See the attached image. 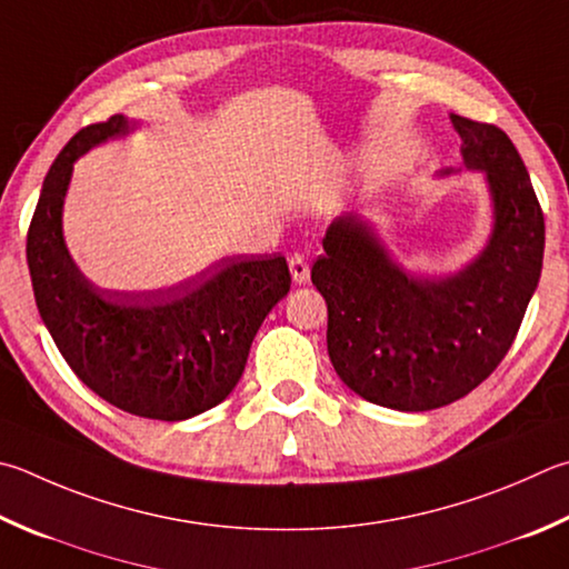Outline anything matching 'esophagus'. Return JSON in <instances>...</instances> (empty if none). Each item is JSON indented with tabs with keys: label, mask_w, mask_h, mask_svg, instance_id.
<instances>
[{
	"label": "esophagus",
	"mask_w": 569,
	"mask_h": 569,
	"mask_svg": "<svg viewBox=\"0 0 569 569\" xmlns=\"http://www.w3.org/2000/svg\"><path fill=\"white\" fill-rule=\"evenodd\" d=\"M288 266H291V276L298 286L308 283V278H311V266H308V261L301 253H293L288 258Z\"/></svg>",
	"instance_id": "1"
}]
</instances>
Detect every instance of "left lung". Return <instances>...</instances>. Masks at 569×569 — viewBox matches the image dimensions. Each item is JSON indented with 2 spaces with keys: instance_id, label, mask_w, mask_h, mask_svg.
Instances as JSON below:
<instances>
[{
  "instance_id": "obj_1",
  "label": "left lung",
  "mask_w": 569,
  "mask_h": 569,
  "mask_svg": "<svg viewBox=\"0 0 569 569\" xmlns=\"http://www.w3.org/2000/svg\"><path fill=\"white\" fill-rule=\"evenodd\" d=\"M450 121L465 169L488 183L485 249L456 273H412L373 223L343 213L311 268L328 306L336 373L360 398L392 410L442 408L478 388L510 350L542 273L545 219L515 143L492 123L458 113Z\"/></svg>"
}]
</instances>
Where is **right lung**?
I'll use <instances>...</instances> for the list:
<instances>
[{"instance_id": "obj_1", "label": "right lung", "mask_w": 569, "mask_h": 569, "mask_svg": "<svg viewBox=\"0 0 569 569\" xmlns=\"http://www.w3.org/2000/svg\"><path fill=\"white\" fill-rule=\"evenodd\" d=\"M117 113L71 137L41 186L27 233L39 316L81 383L111 406L153 420H186L231 396L263 318L291 291L281 253L229 256L167 291H109L69 256L64 199L79 157L137 131Z\"/></svg>"}]
</instances>
